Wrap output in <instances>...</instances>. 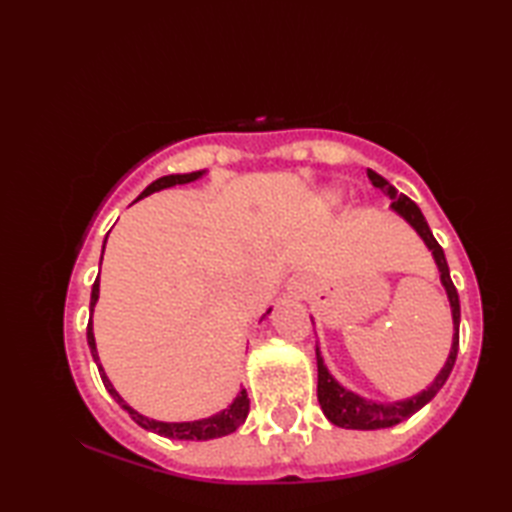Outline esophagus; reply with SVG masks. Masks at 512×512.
<instances>
[{"instance_id":"1","label":"esophagus","mask_w":512,"mask_h":512,"mask_svg":"<svg viewBox=\"0 0 512 512\" xmlns=\"http://www.w3.org/2000/svg\"><path fill=\"white\" fill-rule=\"evenodd\" d=\"M288 290L295 292V295H303V292L308 290V284H306V281H303V279L292 277V279L288 281Z\"/></svg>"}]
</instances>
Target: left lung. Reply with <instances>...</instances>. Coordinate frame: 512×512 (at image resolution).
Returning <instances> with one entry per match:
<instances>
[{"label": "left lung", "instance_id": "1", "mask_svg": "<svg viewBox=\"0 0 512 512\" xmlns=\"http://www.w3.org/2000/svg\"><path fill=\"white\" fill-rule=\"evenodd\" d=\"M367 178L372 180L374 187H378L383 193H387L391 198V211L398 213L402 220L409 222L413 226L422 242L427 244V248L431 250L433 259H436L438 270H440V281L444 290H447V297L451 303V314H453V343H451V352L447 363L440 369V374L436 376V380L427 387L422 389L420 394L411 396L407 400H396V402H374V400H365L363 396L354 394V391L345 389L339 380H336L328 367L323 363V356L317 347V369H319V383H317V396H319V405L328 418L336 427L343 429H361V431H372V429H387L394 427V424L407 420L409 416H413L418 409H422L427 402L438 394L442 389V385L447 383V378L451 374V369L455 365V358H458V347H460V297L458 290H455L453 281H451V273H449V264L447 257H444L442 246L436 242L433 237L431 228L424 220L422 211L418 209V204L409 200L407 195L398 193L391 184L378 176L376 171L367 169Z\"/></svg>", "mask_w": 512, "mask_h": 512}]
</instances>
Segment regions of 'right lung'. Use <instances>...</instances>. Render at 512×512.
<instances>
[{
  "instance_id": "obj_1",
  "label": "right lung",
  "mask_w": 512,
  "mask_h": 512,
  "mask_svg": "<svg viewBox=\"0 0 512 512\" xmlns=\"http://www.w3.org/2000/svg\"><path fill=\"white\" fill-rule=\"evenodd\" d=\"M204 173L206 171H191V173H171V176H162L156 182H151L149 187L138 195V200H143L145 195L154 193V191L169 189V187H176V184H187V182L198 180V178L204 176ZM105 242H107V237H105ZM103 250H105V244H103ZM101 259H103V255H101ZM99 286H101L99 277H96L94 286H92V297H90L88 345H90V352H92L94 361H96V367H99V374H101L105 389L110 391V396L129 413V416H132V420L138 424V427H143L147 431H154V433H158V436H165V438H171V440H213V438L228 436V433H233L235 429L242 427L246 416H248V409H250V400L246 396V389L239 391L237 398L224 411L215 413V416H209V418L193 420V422H160V420H154V418H147V416H143V413H138L136 409L129 407L127 402L121 398V394H118V391L114 389V385L110 383V378H107L103 365L99 363V352H96V341H94V332H92V314H94L96 301H99Z\"/></svg>"
}]
</instances>
